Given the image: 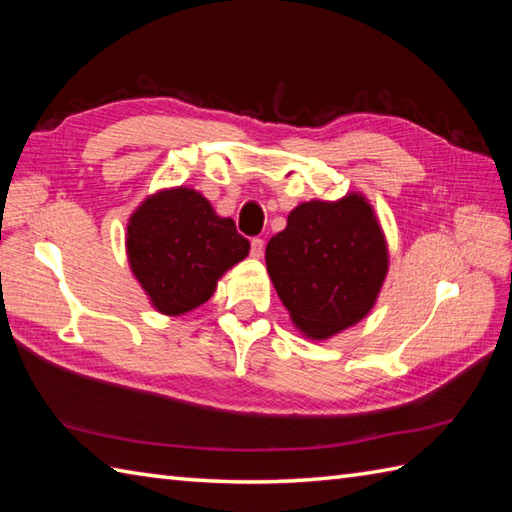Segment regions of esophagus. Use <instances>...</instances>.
Here are the masks:
<instances>
[{
    "mask_svg": "<svg viewBox=\"0 0 512 512\" xmlns=\"http://www.w3.org/2000/svg\"><path fill=\"white\" fill-rule=\"evenodd\" d=\"M264 248H266V244H264V239H259V237H255L253 242H250V257H255V259H259V257H264Z\"/></svg>",
    "mask_w": 512,
    "mask_h": 512,
    "instance_id": "34e87169",
    "label": "esophagus"
}]
</instances>
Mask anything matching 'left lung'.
<instances>
[{
    "label": "left lung",
    "mask_w": 512,
    "mask_h": 512,
    "mask_svg": "<svg viewBox=\"0 0 512 512\" xmlns=\"http://www.w3.org/2000/svg\"><path fill=\"white\" fill-rule=\"evenodd\" d=\"M266 268L295 328L328 341L376 306L389 248L374 206L352 191L295 206L284 231L270 237Z\"/></svg>",
    "instance_id": "8db88e82"
}]
</instances>
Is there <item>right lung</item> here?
I'll return each instance as SVG.
<instances>
[{
	"label": "right lung",
	"instance_id": "right-lung-1",
	"mask_svg": "<svg viewBox=\"0 0 512 512\" xmlns=\"http://www.w3.org/2000/svg\"><path fill=\"white\" fill-rule=\"evenodd\" d=\"M125 248L151 308L180 317L213 297L217 281L246 259L250 244L200 191L171 187L147 195L129 215Z\"/></svg>",
	"mask_w": 512,
	"mask_h": 512
}]
</instances>
